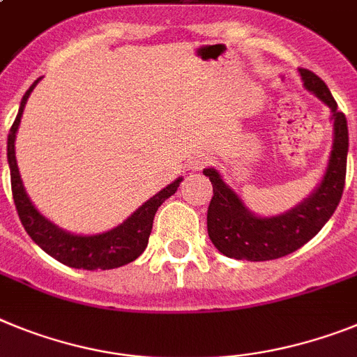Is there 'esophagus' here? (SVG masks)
I'll return each instance as SVG.
<instances>
[{"instance_id": "1", "label": "esophagus", "mask_w": 357, "mask_h": 357, "mask_svg": "<svg viewBox=\"0 0 357 357\" xmlns=\"http://www.w3.org/2000/svg\"><path fill=\"white\" fill-rule=\"evenodd\" d=\"M209 160H211V158H209L206 153H195L190 160V166L199 172V169H202L204 166H208Z\"/></svg>"}]
</instances>
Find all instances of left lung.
<instances>
[{
    "label": "left lung",
    "instance_id": "left-lung-1",
    "mask_svg": "<svg viewBox=\"0 0 357 357\" xmlns=\"http://www.w3.org/2000/svg\"><path fill=\"white\" fill-rule=\"evenodd\" d=\"M303 86L331 108L334 121L331 157L327 169L312 191L291 211L276 216H258L245 208L238 195L225 184L215 167H206L204 175L213 184V199L208 208V234L222 255L236 260L266 261L287 257L310 238H314L336 211L343 195L349 151V128L345 115L337 109L327 84L310 70L300 68Z\"/></svg>",
    "mask_w": 357,
    "mask_h": 357
}]
</instances>
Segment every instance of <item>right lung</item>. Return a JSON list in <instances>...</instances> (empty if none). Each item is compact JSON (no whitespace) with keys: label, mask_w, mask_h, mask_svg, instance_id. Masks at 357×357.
<instances>
[{"label":"right lung","mask_w":357,"mask_h":357,"mask_svg":"<svg viewBox=\"0 0 357 357\" xmlns=\"http://www.w3.org/2000/svg\"><path fill=\"white\" fill-rule=\"evenodd\" d=\"M39 81L41 79L33 81L32 86L26 90V93L21 99L20 112H17L16 121L12 124L7 141L12 197H14V204H16L21 224H23L30 238L38 243L43 251L68 267L86 271H106L126 266V264L137 260L144 252L146 245H148L149 233H151V227H153L155 213H157V209L160 208V204L164 200L169 199L175 193L182 178L178 176L175 182L166 185L155 197H151L148 202L142 204L141 208L137 209L132 216H128L123 224L114 227V229L106 231V233L74 234L61 229L56 224H52L30 202L29 195H26L25 188H23L20 169H17L16 148H14L17 128H20L21 123V115H23L29 96L32 93V90Z\"/></svg>","instance_id":"right-lung-1"}]
</instances>
